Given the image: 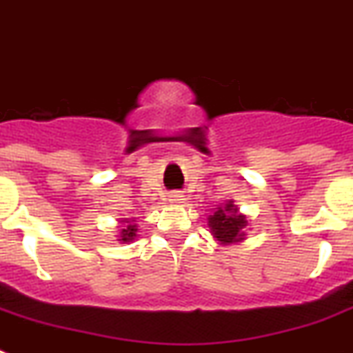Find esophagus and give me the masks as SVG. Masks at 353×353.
Masks as SVG:
<instances>
[{"label":"esophagus","instance_id":"1","mask_svg":"<svg viewBox=\"0 0 353 353\" xmlns=\"http://www.w3.org/2000/svg\"><path fill=\"white\" fill-rule=\"evenodd\" d=\"M168 201H170L172 205H179V203L185 201V196H183L181 192H172L170 196H168Z\"/></svg>","mask_w":353,"mask_h":353}]
</instances>
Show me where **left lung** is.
I'll return each mask as SVG.
<instances>
[{
    "label": "left lung",
    "instance_id": "1",
    "mask_svg": "<svg viewBox=\"0 0 353 353\" xmlns=\"http://www.w3.org/2000/svg\"><path fill=\"white\" fill-rule=\"evenodd\" d=\"M208 228L219 245H237L246 239L248 217L239 210L234 199H226L223 205L214 208L212 216H208Z\"/></svg>",
    "mask_w": 353,
    "mask_h": 353
}]
</instances>
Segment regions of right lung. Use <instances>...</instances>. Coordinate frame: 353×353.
<instances>
[{
  "label": "right lung",
  "mask_w": 353,
  "mask_h": 353,
  "mask_svg": "<svg viewBox=\"0 0 353 353\" xmlns=\"http://www.w3.org/2000/svg\"><path fill=\"white\" fill-rule=\"evenodd\" d=\"M117 241L119 243H132L137 237V221L136 219H128V217H121L117 219Z\"/></svg>",
  "instance_id": "add662e5"
}]
</instances>
